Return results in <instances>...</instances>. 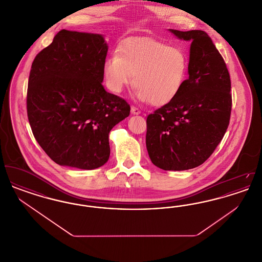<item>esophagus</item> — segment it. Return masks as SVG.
Returning <instances> with one entry per match:
<instances>
[{
    "label": "esophagus",
    "mask_w": 262,
    "mask_h": 262,
    "mask_svg": "<svg viewBox=\"0 0 262 262\" xmlns=\"http://www.w3.org/2000/svg\"><path fill=\"white\" fill-rule=\"evenodd\" d=\"M130 112H132V114H134V115H138V114H140V113H141V111H140L137 107H136V106H132V108H130Z\"/></svg>",
    "instance_id": "34e87169"
}]
</instances>
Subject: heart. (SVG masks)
<instances>
[{
    "instance_id": "obj_1",
    "label": "heart",
    "mask_w": 262,
    "mask_h": 262,
    "mask_svg": "<svg viewBox=\"0 0 262 262\" xmlns=\"http://www.w3.org/2000/svg\"><path fill=\"white\" fill-rule=\"evenodd\" d=\"M186 53L147 37L126 39L104 63L109 88L120 93L133 82L137 99L154 106L170 103L180 92L187 72Z\"/></svg>"
}]
</instances>
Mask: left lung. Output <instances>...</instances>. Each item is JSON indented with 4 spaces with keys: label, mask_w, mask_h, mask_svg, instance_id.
<instances>
[{
    "label": "left lung",
    "mask_w": 262,
    "mask_h": 262,
    "mask_svg": "<svg viewBox=\"0 0 262 262\" xmlns=\"http://www.w3.org/2000/svg\"><path fill=\"white\" fill-rule=\"evenodd\" d=\"M169 30L191 41L189 76L174 99L148 115L146 148L158 168L184 171L205 162L224 137L232 110L231 79L206 32Z\"/></svg>",
    "instance_id": "1"
}]
</instances>
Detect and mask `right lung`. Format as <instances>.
Instances as JSON below:
<instances>
[{"instance_id":"add662e5","label":"right lung","mask_w":262,"mask_h":262,"mask_svg":"<svg viewBox=\"0 0 262 262\" xmlns=\"http://www.w3.org/2000/svg\"><path fill=\"white\" fill-rule=\"evenodd\" d=\"M107 52L102 35L62 29L32 62L29 125L42 149L61 166H103L110 156V130L129 115L127 102L102 85Z\"/></svg>"}]
</instances>
